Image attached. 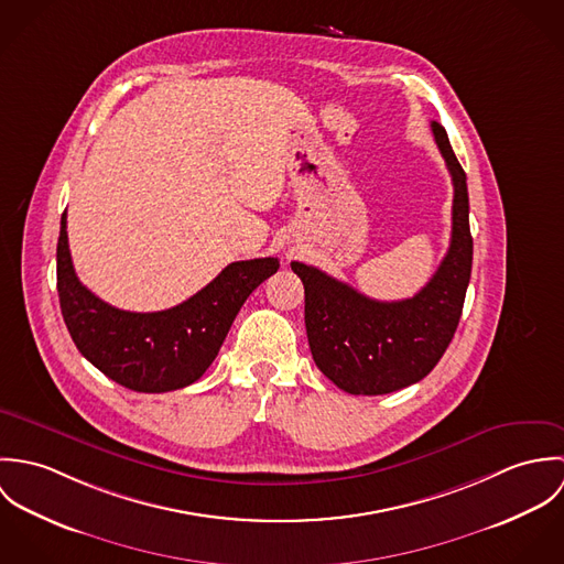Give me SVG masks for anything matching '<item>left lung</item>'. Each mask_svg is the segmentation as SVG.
Listing matches in <instances>:
<instances>
[{
  "instance_id": "8db88e82",
  "label": "left lung",
  "mask_w": 564,
  "mask_h": 564,
  "mask_svg": "<svg viewBox=\"0 0 564 564\" xmlns=\"http://www.w3.org/2000/svg\"><path fill=\"white\" fill-rule=\"evenodd\" d=\"M434 141L454 182L452 241L432 280L402 302L371 300L317 267L291 262L304 282L306 334L323 376L351 395H387L423 380L449 347L471 280L467 175L447 132Z\"/></svg>"
}]
</instances>
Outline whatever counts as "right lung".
Returning a JSON list of instances; mask_svg holds the SVG:
<instances>
[{"label":"right lung","instance_id":"obj_1","mask_svg":"<svg viewBox=\"0 0 564 564\" xmlns=\"http://www.w3.org/2000/svg\"><path fill=\"white\" fill-rule=\"evenodd\" d=\"M278 267V258L239 260L169 311H119L78 280L67 241V213L61 219L56 275L67 329L90 365L139 393H166L197 382L217 358L245 300Z\"/></svg>","mask_w":564,"mask_h":564}]
</instances>
